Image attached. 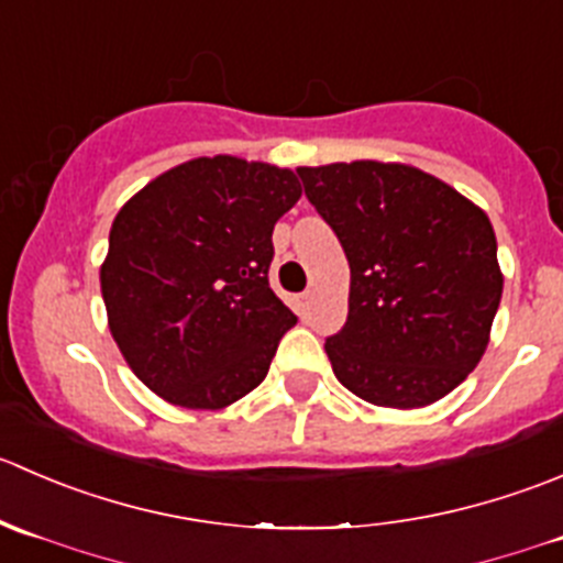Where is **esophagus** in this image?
<instances>
[{
    "instance_id": "obj_1",
    "label": "esophagus",
    "mask_w": 563,
    "mask_h": 563,
    "mask_svg": "<svg viewBox=\"0 0 563 563\" xmlns=\"http://www.w3.org/2000/svg\"><path fill=\"white\" fill-rule=\"evenodd\" d=\"M309 309H311V292L298 295V298H295V311H298L300 317H306L309 314Z\"/></svg>"
}]
</instances>
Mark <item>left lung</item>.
<instances>
[{"instance_id": "1", "label": "left lung", "mask_w": 563, "mask_h": 563, "mask_svg": "<svg viewBox=\"0 0 563 563\" xmlns=\"http://www.w3.org/2000/svg\"><path fill=\"white\" fill-rule=\"evenodd\" d=\"M298 175L350 263L347 322L325 342L336 380L377 408H427L452 394L482 361L504 292L487 213L399 161Z\"/></svg>"}]
</instances>
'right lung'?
<instances>
[{
    "mask_svg": "<svg viewBox=\"0 0 563 563\" xmlns=\"http://www.w3.org/2000/svg\"><path fill=\"white\" fill-rule=\"evenodd\" d=\"M298 199L292 169L202 155L122 205L100 292L111 336L150 391L177 408L221 410L265 380L298 322L268 284L271 235Z\"/></svg>",
    "mask_w": 563,
    "mask_h": 563,
    "instance_id": "obj_1",
    "label": "right lung"
}]
</instances>
